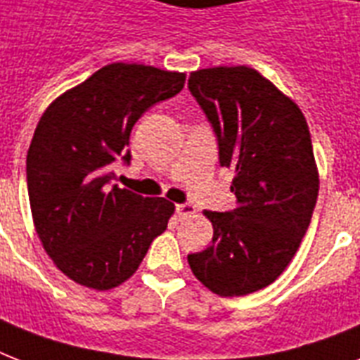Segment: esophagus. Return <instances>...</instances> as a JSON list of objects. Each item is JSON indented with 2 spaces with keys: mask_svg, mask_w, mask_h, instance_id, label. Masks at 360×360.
I'll return each instance as SVG.
<instances>
[{
  "mask_svg": "<svg viewBox=\"0 0 360 360\" xmlns=\"http://www.w3.org/2000/svg\"><path fill=\"white\" fill-rule=\"evenodd\" d=\"M175 211L179 214V219H186V217H191V214L196 213V207L192 205V203H177L175 205Z\"/></svg>",
  "mask_w": 360,
  "mask_h": 360,
  "instance_id": "obj_1",
  "label": "esophagus"
}]
</instances>
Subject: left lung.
I'll use <instances>...</instances> for the list:
<instances>
[{"mask_svg":"<svg viewBox=\"0 0 360 360\" xmlns=\"http://www.w3.org/2000/svg\"><path fill=\"white\" fill-rule=\"evenodd\" d=\"M188 91L211 123L220 166L236 169L230 211H205L213 243L188 254L192 273L220 297L278 278L307 233L319 179L307 120L250 67L192 72Z\"/></svg>","mask_w":360,"mask_h":360,"instance_id":"8db88e82","label":"left lung"}]
</instances>
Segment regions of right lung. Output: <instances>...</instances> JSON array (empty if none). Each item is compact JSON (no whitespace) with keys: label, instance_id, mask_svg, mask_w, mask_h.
Instances as JSON below:
<instances>
[{"label":"right lung","instance_id":"add662e5","mask_svg":"<svg viewBox=\"0 0 360 360\" xmlns=\"http://www.w3.org/2000/svg\"><path fill=\"white\" fill-rule=\"evenodd\" d=\"M183 86V72L106 65L37 124L25 160L31 214L46 254L70 280L93 290L120 285L166 230L174 203L114 185V164L129 166L136 121Z\"/></svg>","mask_w":360,"mask_h":360}]
</instances>
